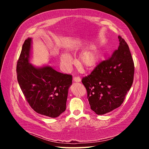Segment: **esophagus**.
<instances>
[{
    "instance_id": "esophagus-1",
    "label": "esophagus",
    "mask_w": 149,
    "mask_h": 149,
    "mask_svg": "<svg viewBox=\"0 0 149 149\" xmlns=\"http://www.w3.org/2000/svg\"><path fill=\"white\" fill-rule=\"evenodd\" d=\"M73 81L74 82H78V83H79V82L81 81V79L79 77H74L73 78Z\"/></svg>"
}]
</instances>
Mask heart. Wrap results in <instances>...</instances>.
<instances>
[{
    "mask_svg": "<svg viewBox=\"0 0 149 149\" xmlns=\"http://www.w3.org/2000/svg\"><path fill=\"white\" fill-rule=\"evenodd\" d=\"M100 56L96 49H89L84 51L79 55L78 63L80 66L86 70H92L95 68L99 62ZM61 65L65 68L68 69L73 63L71 56L66 53H62L60 56Z\"/></svg>",
    "mask_w": 149,
    "mask_h": 149,
    "instance_id": "heart-1",
    "label": "heart"
}]
</instances>
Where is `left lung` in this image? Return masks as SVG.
<instances>
[{
  "label": "left lung",
  "mask_w": 149,
  "mask_h": 149,
  "mask_svg": "<svg viewBox=\"0 0 149 149\" xmlns=\"http://www.w3.org/2000/svg\"><path fill=\"white\" fill-rule=\"evenodd\" d=\"M119 46L109 60L101 62L82 79L90 107L102 115L119 107L132 86L134 64L128 45L119 36Z\"/></svg>",
  "instance_id": "1"
}]
</instances>
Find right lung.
<instances>
[{
    "instance_id": "1",
    "label": "right lung",
    "mask_w": 149,
    "mask_h": 149,
    "mask_svg": "<svg viewBox=\"0 0 149 149\" xmlns=\"http://www.w3.org/2000/svg\"><path fill=\"white\" fill-rule=\"evenodd\" d=\"M32 39L22 46L17 65V80L26 101L37 113L55 118L66 109L72 76L56 71L48 65L30 63Z\"/></svg>"
}]
</instances>
